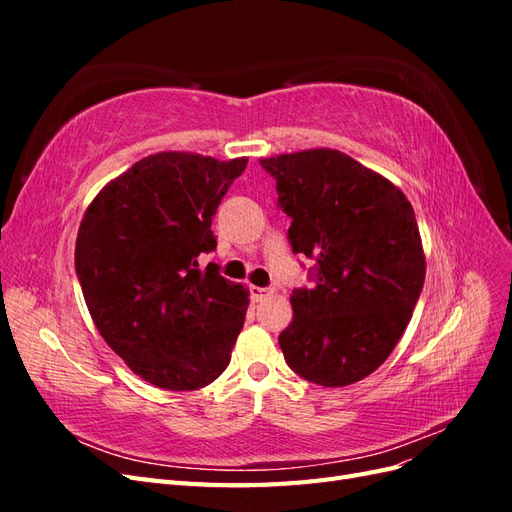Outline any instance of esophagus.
I'll use <instances>...</instances> for the list:
<instances>
[{
	"instance_id": "esophagus-1",
	"label": "esophagus",
	"mask_w": 512,
	"mask_h": 512,
	"mask_svg": "<svg viewBox=\"0 0 512 512\" xmlns=\"http://www.w3.org/2000/svg\"><path fill=\"white\" fill-rule=\"evenodd\" d=\"M273 288H260V286H252L250 288V294H252V299L258 303V301H262V299H267V297H273Z\"/></svg>"
}]
</instances>
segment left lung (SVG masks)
<instances>
[{"instance_id":"8db88e82","label":"left lung","mask_w":512,"mask_h":512,"mask_svg":"<svg viewBox=\"0 0 512 512\" xmlns=\"http://www.w3.org/2000/svg\"><path fill=\"white\" fill-rule=\"evenodd\" d=\"M292 218L294 254L316 258V286L292 290L280 335L286 363L339 389L389 359L425 282L414 209L395 183L346 153L318 147L262 158Z\"/></svg>"}]
</instances>
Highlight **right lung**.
<instances>
[{"label":"right lung","mask_w":512,"mask_h":512,"mask_svg":"<svg viewBox=\"0 0 512 512\" xmlns=\"http://www.w3.org/2000/svg\"><path fill=\"white\" fill-rule=\"evenodd\" d=\"M247 158L160 151L108 181L76 237L74 265L104 342L145 382L196 391L230 363L250 290L218 267L211 218Z\"/></svg>","instance_id":"obj_1"}]
</instances>
